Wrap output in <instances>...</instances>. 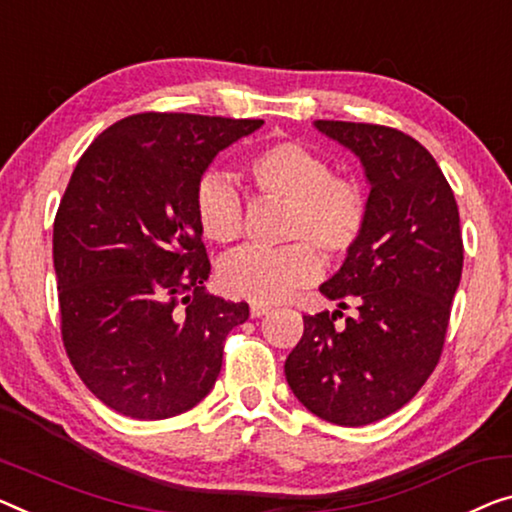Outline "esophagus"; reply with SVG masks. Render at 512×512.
Instances as JSON below:
<instances>
[{
    "label": "esophagus",
    "mask_w": 512,
    "mask_h": 512,
    "mask_svg": "<svg viewBox=\"0 0 512 512\" xmlns=\"http://www.w3.org/2000/svg\"><path fill=\"white\" fill-rule=\"evenodd\" d=\"M269 310H271L269 305L253 303V305H250V317H262V315H266V312H269Z\"/></svg>",
    "instance_id": "esophagus-1"
}]
</instances>
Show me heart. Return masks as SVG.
Instances as JSON below:
<instances>
[{"mask_svg": "<svg viewBox=\"0 0 512 512\" xmlns=\"http://www.w3.org/2000/svg\"><path fill=\"white\" fill-rule=\"evenodd\" d=\"M246 172L262 200L287 204L278 250L246 248L220 266V285L230 296L255 303L282 301L322 273V250L329 259H345L368 225V195L361 183L333 174L324 156L299 142L264 144L246 160ZM195 213L202 234L220 246L243 236L246 218L236 190L218 174L200 181Z\"/></svg>", "mask_w": 512, "mask_h": 512, "instance_id": "1", "label": "heart"}]
</instances>
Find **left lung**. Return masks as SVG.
<instances>
[{
    "label": "left lung",
    "mask_w": 512,
    "mask_h": 512,
    "mask_svg": "<svg viewBox=\"0 0 512 512\" xmlns=\"http://www.w3.org/2000/svg\"><path fill=\"white\" fill-rule=\"evenodd\" d=\"M361 158L368 225L319 292L340 310L303 315L287 384L324 421L361 427L402 409L437 368L462 276L460 211L421 142L379 124L315 121ZM347 302L359 315L337 324Z\"/></svg>",
    "instance_id": "obj_1"
}]
</instances>
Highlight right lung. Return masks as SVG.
Segmentation results:
<instances>
[{
	"mask_svg": "<svg viewBox=\"0 0 512 512\" xmlns=\"http://www.w3.org/2000/svg\"><path fill=\"white\" fill-rule=\"evenodd\" d=\"M262 124L142 112L75 165L52 234L61 340L85 386L119 414L163 421L216 384L227 335L250 310L204 287L195 193L218 151Z\"/></svg>",
	"mask_w": 512,
	"mask_h": 512,
	"instance_id": "right-lung-1",
	"label": "right lung"
}]
</instances>
